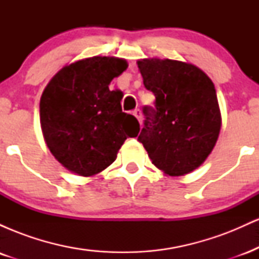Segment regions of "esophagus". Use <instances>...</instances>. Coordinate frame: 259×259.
<instances>
[{
  "instance_id": "1",
  "label": "esophagus",
  "mask_w": 259,
  "mask_h": 259,
  "mask_svg": "<svg viewBox=\"0 0 259 259\" xmlns=\"http://www.w3.org/2000/svg\"><path fill=\"white\" fill-rule=\"evenodd\" d=\"M133 114L135 115L136 118H138V120L140 121V124L142 123V114H141V111H140V109L138 108V109H135V111L133 112Z\"/></svg>"
}]
</instances>
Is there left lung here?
Returning <instances> with one entry per match:
<instances>
[{
	"instance_id": "obj_1",
	"label": "left lung",
	"mask_w": 259,
	"mask_h": 259,
	"mask_svg": "<svg viewBox=\"0 0 259 259\" xmlns=\"http://www.w3.org/2000/svg\"><path fill=\"white\" fill-rule=\"evenodd\" d=\"M144 85L156 97L145 106L139 141L157 168L170 177L195 170L212 152L222 118L214 84L200 68L171 59L138 62Z\"/></svg>"
}]
</instances>
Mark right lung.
I'll list each match as a JSON object with an SVG mask.
<instances>
[{"mask_svg":"<svg viewBox=\"0 0 259 259\" xmlns=\"http://www.w3.org/2000/svg\"><path fill=\"white\" fill-rule=\"evenodd\" d=\"M127 68L115 57H91L65 65L44 90L40 121L45 141L68 170L91 177L117 158L138 119L121 111V92L108 85Z\"/></svg>","mask_w":259,"mask_h":259,"instance_id":"obj_1","label":"right lung"}]
</instances>
